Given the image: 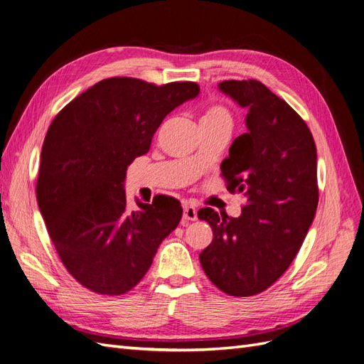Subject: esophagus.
I'll list each match as a JSON object with an SVG mask.
<instances>
[{
	"instance_id": "esophagus-1",
	"label": "esophagus",
	"mask_w": 364,
	"mask_h": 364,
	"mask_svg": "<svg viewBox=\"0 0 364 364\" xmlns=\"http://www.w3.org/2000/svg\"><path fill=\"white\" fill-rule=\"evenodd\" d=\"M196 220H197V209L194 206L185 205L183 206V222L188 223V222H196Z\"/></svg>"
}]
</instances>
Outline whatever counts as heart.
Wrapping results in <instances>:
<instances>
[{
  "label": "heart",
  "mask_w": 364,
  "mask_h": 364,
  "mask_svg": "<svg viewBox=\"0 0 364 364\" xmlns=\"http://www.w3.org/2000/svg\"><path fill=\"white\" fill-rule=\"evenodd\" d=\"M230 121H232V117H230L229 109L222 105L209 106L200 118V123H229L230 124Z\"/></svg>",
  "instance_id": "obj_1"
}]
</instances>
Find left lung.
I'll list each match as a JSON object with an SVG mask.
<instances>
[{
	"instance_id": "8db88e82",
	"label": "left lung",
	"mask_w": 364,
	"mask_h": 364,
	"mask_svg": "<svg viewBox=\"0 0 364 364\" xmlns=\"http://www.w3.org/2000/svg\"><path fill=\"white\" fill-rule=\"evenodd\" d=\"M220 90L243 107L247 132L235 138L222 178L246 197L240 217L202 208L213 228L200 264L218 290L246 297L277 282L299 252L317 203V153L294 109L258 80H225Z\"/></svg>"
}]
</instances>
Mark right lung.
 Returning a JSON list of instances; mask_svg holds the SVG:
<instances>
[{
	"instance_id": "right-lung-1",
	"label": "right lung",
	"mask_w": 364,
	"mask_h": 364,
	"mask_svg": "<svg viewBox=\"0 0 364 364\" xmlns=\"http://www.w3.org/2000/svg\"><path fill=\"white\" fill-rule=\"evenodd\" d=\"M199 92L194 82L158 86L111 77L54 117L42 146L36 199L65 269L87 290L130 291L178 228V199L159 194L130 209L123 182L127 165L149 151L167 114Z\"/></svg>"
}]
</instances>
